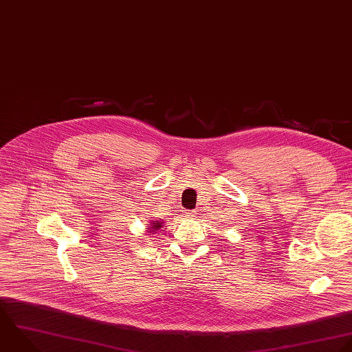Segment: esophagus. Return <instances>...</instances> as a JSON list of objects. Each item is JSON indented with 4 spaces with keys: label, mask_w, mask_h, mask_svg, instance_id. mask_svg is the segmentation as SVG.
Returning a JSON list of instances; mask_svg holds the SVG:
<instances>
[{
    "label": "esophagus",
    "mask_w": 352,
    "mask_h": 352,
    "mask_svg": "<svg viewBox=\"0 0 352 352\" xmlns=\"http://www.w3.org/2000/svg\"><path fill=\"white\" fill-rule=\"evenodd\" d=\"M184 217L188 218V219H193L196 217V211H190V210H186L184 211Z\"/></svg>",
    "instance_id": "1"
}]
</instances>
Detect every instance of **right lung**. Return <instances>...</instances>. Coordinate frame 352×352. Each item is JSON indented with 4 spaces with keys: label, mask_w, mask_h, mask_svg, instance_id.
<instances>
[{
    "label": "right lung",
    "mask_w": 352,
    "mask_h": 352,
    "mask_svg": "<svg viewBox=\"0 0 352 352\" xmlns=\"http://www.w3.org/2000/svg\"><path fill=\"white\" fill-rule=\"evenodd\" d=\"M163 223H164V222H162V221H152V222H151V226L146 228V229L149 230V233H156V232L163 226Z\"/></svg>",
    "instance_id": "right-lung-1"
}]
</instances>
